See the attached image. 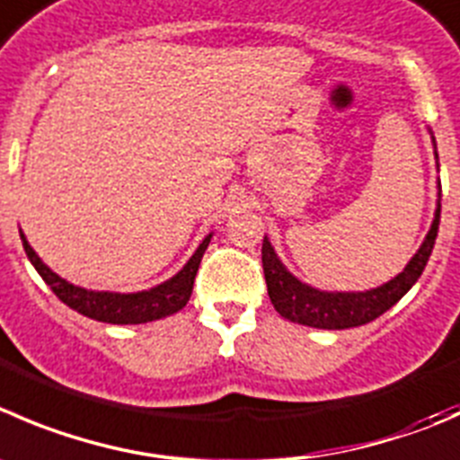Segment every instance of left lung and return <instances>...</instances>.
I'll use <instances>...</instances> for the list:
<instances>
[{"mask_svg":"<svg viewBox=\"0 0 460 460\" xmlns=\"http://www.w3.org/2000/svg\"><path fill=\"white\" fill-rule=\"evenodd\" d=\"M427 130H429L431 144H434L436 168L440 171L434 132H431V128H427ZM436 189H438V199H436L434 220H431L429 231H427L418 252L413 253L411 261L404 265V270L398 276L377 285V288L364 289V292H334V289H319L305 283L285 267L271 240L265 235V240H262V270H265L267 294H270L274 310L292 323L310 325V328L319 330L355 328V325H364L385 314L416 285L427 261H429L440 225V180L436 181Z\"/></svg>","mask_w":460,"mask_h":460,"instance_id":"obj_1","label":"left lung"}]
</instances>
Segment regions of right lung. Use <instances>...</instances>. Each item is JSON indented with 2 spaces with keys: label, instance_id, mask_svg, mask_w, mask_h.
<instances>
[{
  "label": "right lung",
  "instance_id": "obj_1",
  "mask_svg": "<svg viewBox=\"0 0 460 460\" xmlns=\"http://www.w3.org/2000/svg\"><path fill=\"white\" fill-rule=\"evenodd\" d=\"M20 238L22 244H24V252L26 256H29L31 265L38 270V274L42 276L44 283L53 289V294H56L65 305H69L71 310L80 312V314L89 316V319L93 321L130 325L148 323V321L171 316L175 314V312H180L181 307L189 303L190 294H193L195 274H198V267L199 262H202L204 252H207L208 243H211L213 231L199 243V247L195 249L193 256L186 261V265L181 267L177 274H172L171 279L164 280V283L153 285V288L139 289V292H110V289L78 288V285L69 283L66 279L58 276L49 265H44L42 258L35 253V249L31 247L22 229Z\"/></svg>",
  "mask_w": 460,
  "mask_h": 460
}]
</instances>
